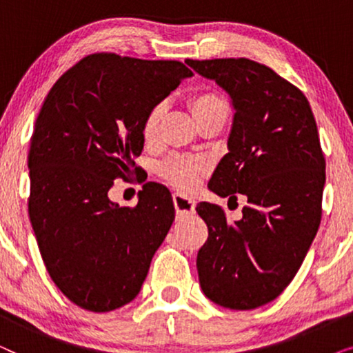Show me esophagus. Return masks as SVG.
<instances>
[{
	"label": "esophagus",
	"mask_w": 353,
	"mask_h": 353,
	"mask_svg": "<svg viewBox=\"0 0 353 353\" xmlns=\"http://www.w3.org/2000/svg\"><path fill=\"white\" fill-rule=\"evenodd\" d=\"M173 205H175L178 215H191L194 214L196 201L192 197H185L181 194H173Z\"/></svg>",
	"instance_id": "34e87169"
}]
</instances>
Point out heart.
Returning <instances> with one entry per match:
<instances>
[{
    "mask_svg": "<svg viewBox=\"0 0 353 353\" xmlns=\"http://www.w3.org/2000/svg\"><path fill=\"white\" fill-rule=\"evenodd\" d=\"M190 108L192 110L196 120L204 117V115L215 112V110L228 109L226 101L220 94L212 93V91H204V93H197L191 96ZM163 115V104L152 105L149 110L146 119L143 123V134L146 139H152L159 132V125H161ZM207 172V163L202 159L186 157V156H172L167 161L161 163V173L165 180L178 190L188 191L192 190L201 178Z\"/></svg>",
    "mask_w": 353,
    "mask_h": 353,
    "instance_id": "b5f03b06",
    "label": "heart"
}]
</instances>
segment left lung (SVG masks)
Instances as JSON below:
<instances>
[{"instance_id":"8db88e82","label":"left lung","mask_w":353,"mask_h":353,"mask_svg":"<svg viewBox=\"0 0 353 353\" xmlns=\"http://www.w3.org/2000/svg\"><path fill=\"white\" fill-rule=\"evenodd\" d=\"M186 64L231 96L230 152L209 181L215 194L245 196L243 219L199 202L209 238L197 252L202 291L233 310L281 294L305 259L321 221L326 162L310 104L297 86L245 57Z\"/></svg>"}]
</instances>
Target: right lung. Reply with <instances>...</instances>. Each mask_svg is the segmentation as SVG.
Here are the masks:
<instances>
[{
	"label": "right lung",
	"mask_w": 353,
	"mask_h": 353,
	"mask_svg": "<svg viewBox=\"0 0 353 353\" xmlns=\"http://www.w3.org/2000/svg\"><path fill=\"white\" fill-rule=\"evenodd\" d=\"M191 75L180 61L96 52L65 70L41 105L28 151V215L51 279L85 310L132 302L175 220L159 183H144L134 207L108 192L141 170L144 119Z\"/></svg>",
	"instance_id": "obj_1"
}]
</instances>
